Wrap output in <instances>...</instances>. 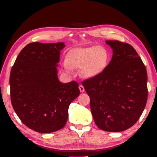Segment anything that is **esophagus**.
I'll return each mask as SVG.
<instances>
[{"label": "esophagus", "mask_w": 157, "mask_h": 157, "mask_svg": "<svg viewBox=\"0 0 157 157\" xmlns=\"http://www.w3.org/2000/svg\"><path fill=\"white\" fill-rule=\"evenodd\" d=\"M79 91H80V92H84V87L82 86V85H79Z\"/></svg>", "instance_id": "esophagus-1"}]
</instances>
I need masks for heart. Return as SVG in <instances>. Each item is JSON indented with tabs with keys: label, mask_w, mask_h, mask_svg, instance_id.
Instances as JSON below:
<instances>
[{
	"label": "heart",
	"mask_w": 157,
	"mask_h": 157,
	"mask_svg": "<svg viewBox=\"0 0 157 157\" xmlns=\"http://www.w3.org/2000/svg\"><path fill=\"white\" fill-rule=\"evenodd\" d=\"M109 61L107 50L104 47L92 46L71 50L67 56L68 63H64L66 70L71 67L82 68L83 75L92 78L102 73Z\"/></svg>",
	"instance_id": "1"
}]
</instances>
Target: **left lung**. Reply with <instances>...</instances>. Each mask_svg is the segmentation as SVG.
<instances>
[{
    "mask_svg": "<svg viewBox=\"0 0 157 157\" xmlns=\"http://www.w3.org/2000/svg\"><path fill=\"white\" fill-rule=\"evenodd\" d=\"M106 44L113 49L109 63L82 85L98 128L118 132L130 128L141 116L147 100V74L131 45L119 41Z\"/></svg>",
    "mask_w": 157,
    "mask_h": 157,
    "instance_id": "1",
    "label": "left lung"
}]
</instances>
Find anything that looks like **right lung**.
Listing matches in <instances>:
<instances>
[{
	"mask_svg": "<svg viewBox=\"0 0 157 157\" xmlns=\"http://www.w3.org/2000/svg\"><path fill=\"white\" fill-rule=\"evenodd\" d=\"M64 43L33 42L21 50L10 76L12 105L29 128L39 133L62 129L69 105L79 96L78 83L63 84L57 78V63Z\"/></svg>",
	"mask_w": 157,
	"mask_h": 157,
	"instance_id": "right-lung-1",
	"label": "right lung"
}]
</instances>
